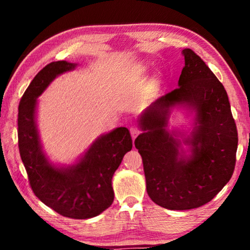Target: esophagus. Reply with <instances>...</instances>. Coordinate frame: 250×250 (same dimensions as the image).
I'll list each match as a JSON object with an SVG mask.
<instances>
[{
  "mask_svg": "<svg viewBox=\"0 0 250 250\" xmlns=\"http://www.w3.org/2000/svg\"><path fill=\"white\" fill-rule=\"evenodd\" d=\"M130 132H131V137H132V139L134 140V139L137 138L139 134H140L141 131H140V129L138 128V126L133 125V126H131V128H130Z\"/></svg>",
  "mask_w": 250,
  "mask_h": 250,
  "instance_id": "esophagus-1",
  "label": "esophagus"
}]
</instances>
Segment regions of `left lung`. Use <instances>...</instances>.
Wrapping results in <instances>:
<instances>
[{
  "mask_svg": "<svg viewBox=\"0 0 250 250\" xmlns=\"http://www.w3.org/2000/svg\"><path fill=\"white\" fill-rule=\"evenodd\" d=\"M185 65L179 87L160 97L139 118L143 132L134 145L142 156L146 192L155 204L173 210L197 208L229 182L236 164L238 135L222 83L192 49L182 50ZM196 112L192 132L184 138L190 154L168 131L172 106Z\"/></svg>",
  "mask_w": 250,
  "mask_h": 250,
  "instance_id": "left-lung-1",
  "label": "left lung"
}]
</instances>
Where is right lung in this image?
<instances>
[{
	"label": "right lung",
	"mask_w": 250,
	"mask_h": 250,
	"mask_svg": "<svg viewBox=\"0 0 250 250\" xmlns=\"http://www.w3.org/2000/svg\"><path fill=\"white\" fill-rule=\"evenodd\" d=\"M76 66L66 61L53 62L29 83L19 105V149L34 194L62 216L86 219L112 204V176L132 149V139L129 130L120 126L100 135L73 166L59 167L49 162L37 130V97L57 76Z\"/></svg>",
	"instance_id": "right-lung-1"
}]
</instances>
